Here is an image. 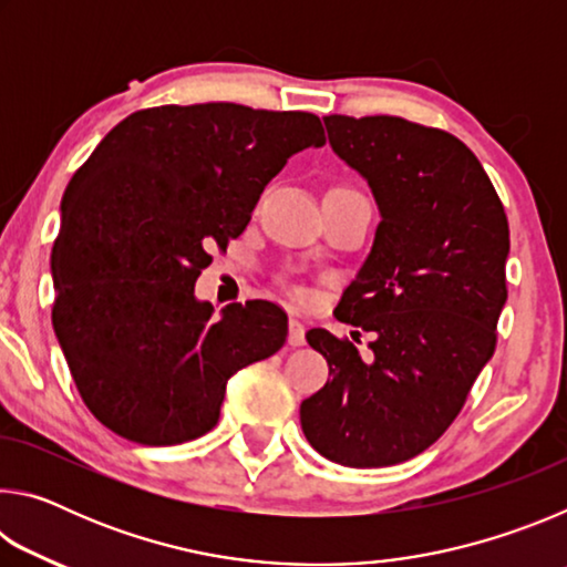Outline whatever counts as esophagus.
Returning a JSON list of instances; mask_svg holds the SVG:
<instances>
[{
  "label": "esophagus",
  "mask_w": 567,
  "mask_h": 567,
  "mask_svg": "<svg viewBox=\"0 0 567 567\" xmlns=\"http://www.w3.org/2000/svg\"><path fill=\"white\" fill-rule=\"evenodd\" d=\"M287 328H290V332H287V342H290L292 348H300V344H305V324L300 320L290 318Z\"/></svg>",
  "instance_id": "obj_1"
}]
</instances>
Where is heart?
I'll return each instance as SVG.
<instances>
[{
	"instance_id": "heart-1",
	"label": "heart",
	"mask_w": 567,
	"mask_h": 567,
	"mask_svg": "<svg viewBox=\"0 0 567 567\" xmlns=\"http://www.w3.org/2000/svg\"><path fill=\"white\" fill-rule=\"evenodd\" d=\"M295 295H297V297H302V292H300V290H297V292H295Z\"/></svg>"
}]
</instances>
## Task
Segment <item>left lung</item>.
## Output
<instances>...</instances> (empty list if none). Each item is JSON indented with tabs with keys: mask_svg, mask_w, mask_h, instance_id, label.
Returning <instances> with one entry per match:
<instances>
[{
	"mask_svg": "<svg viewBox=\"0 0 567 567\" xmlns=\"http://www.w3.org/2000/svg\"><path fill=\"white\" fill-rule=\"evenodd\" d=\"M324 127L380 209L370 255L334 310L375 340L362 360L352 342L307 332L332 380L302 400V433L332 463L398 465L453 425L493 358L511 229L491 177L450 132L388 114H330Z\"/></svg>",
	"mask_w": 567,
	"mask_h": 567,
	"instance_id": "8db88e82",
	"label": "left lung"
}]
</instances>
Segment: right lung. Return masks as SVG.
I'll use <instances>...</instances> for the list:
<instances>
[{
  "label": "right lung",
  "instance_id": "1",
  "mask_svg": "<svg viewBox=\"0 0 567 567\" xmlns=\"http://www.w3.org/2000/svg\"><path fill=\"white\" fill-rule=\"evenodd\" d=\"M322 145L310 112L165 104L122 120L74 172L52 247V324L104 427L140 445L205 435L227 380L282 348L280 307L235 302L215 320L195 282L287 159Z\"/></svg>",
  "mask_w": 567,
  "mask_h": 567
}]
</instances>
